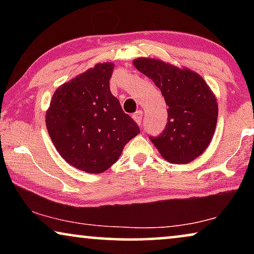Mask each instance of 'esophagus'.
I'll use <instances>...</instances> for the list:
<instances>
[{"label":"esophagus","mask_w":254,"mask_h":254,"mask_svg":"<svg viewBox=\"0 0 254 254\" xmlns=\"http://www.w3.org/2000/svg\"><path fill=\"white\" fill-rule=\"evenodd\" d=\"M142 111H137L136 113H134L133 114V119H134V121L135 123H136L138 126H141L142 125Z\"/></svg>","instance_id":"obj_1"}]
</instances>
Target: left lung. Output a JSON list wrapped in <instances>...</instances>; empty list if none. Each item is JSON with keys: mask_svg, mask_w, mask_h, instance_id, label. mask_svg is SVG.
Wrapping results in <instances>:
<instances>
[{"mask_svg": "<svg viewBox=\"0 0 254 254\" xmlns=\"http://www.w3.org/2000/svg\"><path fill=\"white\" fill-rule=\"evenodd\" d=\"M134 67L154 81L168 105V124L150 140L170 163L186 164L203 154L216 128L218 106L209 85L195 71L157 59L138 58Z\"/></svg>", "mask_w": 254, "mask_h": 254, "instance_id": "8db88e82", "label": "left lung"}]
</instances>
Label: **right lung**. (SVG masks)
I'll return each instance as SVG.
<instances>
[{
	"mask_svg": "<svg viewBox=\"0 0 254 254\" xmlns=\"http://www.w3.org/2000/svg\"><path fill=\"white\" fill-rule=\"evenodd\" d=\"M112 62L97 64L55 90L46 127L59 154L74 168L102 173L140 128L111 93Z\"/></svg>",
	"mask_w": 254,
	"mask_h": 254,
	"instance_id": "add662e5",
	"label": "right lung"
}]
</instances>
